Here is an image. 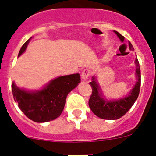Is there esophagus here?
Returning <instances> with one entry per match:
<instances>
[{
  "label": "esophagus",
  "mask_w": 156,
  "mask_h": 156,
  "mask_svg": "<svg viewBox=\"0 0 156 156\" xmlns=\"http://www.w3.org/2000/svg\"><path fill=\"white\" fill-rule=\"evenodd\" d=\"M90 74L91 72L90 71V69H85L82 72H81V78H82L83 80H84V81H86V80L89 78V76H90Z\"/></svg>",
  "instance_id": "1"
}]
</instances>
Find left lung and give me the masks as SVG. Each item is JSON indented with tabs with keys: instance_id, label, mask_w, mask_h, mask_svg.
<instances>
[{
	"instance_id": "obj_1",
	"label": "left lung",
	"mask_w": 156,
	"mask_h": 156,
	"mask_svg": "<svg viewBox=\"0 0 156 156\" xmlns=\"http://www.w3.org/2000/svg\"><path fill=\"white\" fill-rule=\"evenodd\" d=\"M121 41L123 42L125 37L122 36L120 33L115 31ZM129 48L130 50H133V48L131 43H129ZM136 65V82L130 92L125 97L118 100H109L104 99V95L103 94L101 87L98 84L97 77H92V81L90 82V85L92 87V94L89 100L90 108L92 110L94 115L99 118L107 120H116L122 118L127 112L132 107L133 103L137 99L140 88V69L137 58L135 59Z\"/></svg>"
}]
</instances>
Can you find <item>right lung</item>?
Wrapping results in <instances>:
<instances>
[{
	"label": "right lung",
	"mask_w": 156,
	"mask_h": 156,
	"mask_svg": "<svg viewBox=\"0 0 156 156\" xmlns=\"http://www.w3.org/2000/svg\"><path fill=\"white\" fill-rule=\"evenodd\" d=\"M31 38L23 45L18 57L26 51ZM80 82L81 78L78 73L54 78L42 89L37 90L20 88L12 81V95L14 100L18 103L19 108L29 119L43 123L54 120L60 115L67 95Z\"/></svg>",
	"instance_id": "1"
}]
</instances>
